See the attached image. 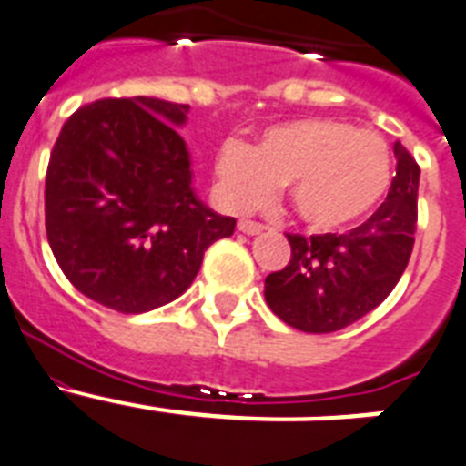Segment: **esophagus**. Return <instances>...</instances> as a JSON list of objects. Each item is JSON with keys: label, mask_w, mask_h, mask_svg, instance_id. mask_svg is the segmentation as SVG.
I'll use <instances>...</instances> for the list:
<instances>
[{"label": "esophagus", "mask_w": 466, "mask_h": 466, "mask_svg": "<svg viewBox=\"0 0 466 466\" xmlns=\"http://www.w3.org/2000/svg\"><path fill=\"white\" fill-rule=\"evenodd\" d=\"M262 229H265V225H260V222H253V220H238V232L248 234V237H256V234H260Z\"/></svg>", "instance_id": "34e87169"}]
</instances>
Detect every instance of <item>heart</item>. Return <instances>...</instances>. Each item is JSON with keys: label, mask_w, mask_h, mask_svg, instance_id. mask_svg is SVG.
Instances as JSON below:
<instances>
[{"label": "heart", "mask_w": 466, "mask_h": 466, "mask_svg": "<svg viewBox=\"0 0 466 466\" xmlns=\"http://www.w3.org/2000/svg\"><path fill=\"white\" fill-rule=\"evenodd\" d=\"M391 149L380 133L338 119H298L260 133L253 147L225 143L213 161L216 194L241 213L289 185L295 216L319 232L361 222L391 185Z\"/></svg>", "instance_id": "b5f03b06"}]
</instances>
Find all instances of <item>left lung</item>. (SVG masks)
Wrapping results in <instances>:
<instances>
[{
  "label": "left lung",
  "mask_w": 466,
  "mask_h": 466,
  "mask_svg": "<svg viewBox=\"0 0 466 466\" xmlns=\"http://www.w3.org/2000/svg\"><path fill=\"white\" fill-rule=\"evenodd\" d=\"M396 176L384 204L345 234H289L290 262L265 279L269 309L305 333H333L375 309L410 260L420 166L394 143Z\"/></svg>",
  "instance_id": "obj_1"
}]
</instances>
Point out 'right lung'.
<instances>
[{
    "instance_id": "obj_1",
    "label": "right lung",
    "mask_w": 466,
    "mask_h": 466,
    "mask_svg": "<svg viewBox=\"0 0 466 466\" xmlns=\"http://www.w3.org/2000/svg\"><path fill=\"white\" fill-rule=\"evenodd\" d=\"M189 105L105 98L84 105L51 152L46 237L79 293L124 314L176 300L199 274L213 241L232 237L192 187L189 149L177 128Z\"/></svg>"
}]
</instances>
